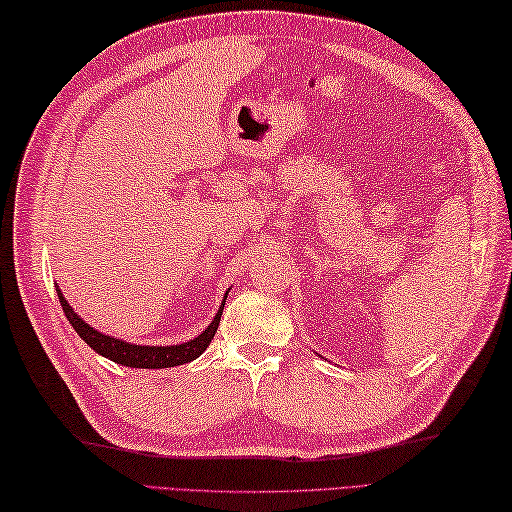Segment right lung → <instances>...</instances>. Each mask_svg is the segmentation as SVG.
Wrapping results in <instances>:
<instances>
[{"label": "right lung", "mask_w": 512, "mask_h": 512, "mask_svg": "<svg viewBox=\"0 0 512 512\" xmlns=\"http://www.w3.org/2000/svg\"><path fill=\"white\" fill-rule=\"evenodd\" d=\"M57 295H59L65 317H68V321L72 323V328L76 330V334H79L85 343L92 347L96 354L110 358V361H114L118 365L140 367V369L176 367V365H184V363L195 361V358H198L206 350V347H209V343L213 341V336L217 332V325H220L222 310H224V301H222V306H220V310H217L215 319L209 323V328H206L200 336H195V339H191L187 343H180V345H134V343H127L123 339H114V336H107L99 330H94L90 323H85L79 317V314L72 310V306L68 301H65V297L61 295L59 288H57ZM226 295H228V292H226Z\"/></svg>", "instance_id": "1"}]
</instances>
